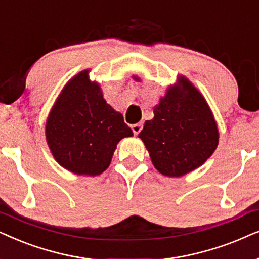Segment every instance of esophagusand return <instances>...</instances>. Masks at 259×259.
Returning <instances> with one entry per match:
<instances>
[{
	"label": "esophagus",
	"mask_w": 259,
	"mask_h": 259,
	"mask_svg": "<svg viewBox=\"0 0 259 259\" xmlns=\"http://www.w3.org/2000/svg\"><path fill=\"white\" fill-rule=\"evenodd\" d=\"M142 127H143L142 123H136V124H133V125H132V130L134 132V134H135V135H139L141 130H142Z\"/></svg>",
	"instance_id": "1"
}]
</instances>
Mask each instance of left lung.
I'll return each mask as SVG.
<instances>
[{"mask_svg":"<svg viewBox=\"0 0 259 259\" xmlns=\"http://www.w3.org/2000/svg\"><path fill=\"white\" fill-rule=\"evenodd\" d=\"M141 81V78L134 75ZM139 137L162 175L180 178L202 165L219 143V130L204 96L185 75L169 85Z\"/></svg>","mask_w":259,"mask_h":259,"instance_id":"8db88e82","label":"left lung"}]
</instances>
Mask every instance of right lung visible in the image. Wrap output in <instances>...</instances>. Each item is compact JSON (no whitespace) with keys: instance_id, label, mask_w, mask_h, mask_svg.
Masks as SVG:
<instances>
[{"instance_id":"add662e5","label":"right lung","mask_w":259,"mask_h":259,"mask_svg":"<svg viewBox=\"0 0 259 259\" xmlns=\"http://www.w3.org/2000/svg\"><path fill=\"white\" fill-rule=\"evenodd\" d=\"M89 73L90 70L79 72L61 90L48 113L45 135L61 167L77 175L96 177L111 163L119 141L134 134Z\"/></svg>"}]
</instances>
